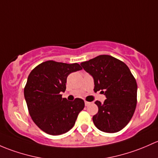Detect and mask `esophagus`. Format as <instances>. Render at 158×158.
<instances>
[{
  "label": "esophagus",
  "mask_w": 158,
  "mask_h": 158,
  "mask_svg": "<svg viewBox=\"0 0 158 158\" xmlns=\"http://www.w3.org/2000/svg\"><path fill=\"white\" fill-rule=\"evenodd\" d=\"M84 103H85V106H89V105H90V102H87V101H85V102H84Z\"/></svg>",
  "instance_id": "esophagus-1"
}]
</instances>
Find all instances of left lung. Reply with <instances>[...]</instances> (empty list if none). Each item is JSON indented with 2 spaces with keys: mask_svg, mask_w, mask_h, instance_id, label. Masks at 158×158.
<instances>
[{
  "mask_svg": "<svg viewBox=\"0 0 158 158\" xmlns=\"http://www.w3.org/2000/svg\"><path fill=\"white\" fill-rule=\"evenodd\" d=\"M94 80V92L101 90L106 99L97 100L98 113L93 116L95 126L104 132L119 131L129 123L137 104V83L123 61L101 55L81 63Z\"/></svg>",
  "mask_w": 158,
  "mask_h": 158,
  "instance_id": "obj_1",
  "label": "left lung"
}]
</instances>
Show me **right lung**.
<instances>
[{"label": "right lung", "instance_id": "add662e5", "mask_svg": "<svg viewBox=\"0 0 158 158\" xmlns=\"http://www.w3.org/2000/svg\"><path fill=\"white\" fill-rule=\"evenodd\" d=\"M82 69L79 64L46 61L29 74L24 87V97L32 121L45 133L59 135L73 128L84 101L62 98L68 76Z\"/></svg>", "mask_w": 158, "mask_h": 158}]
</instances>
